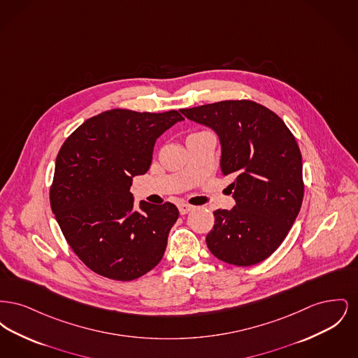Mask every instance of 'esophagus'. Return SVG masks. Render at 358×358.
Listing matches in <instances>:
<instances>
[{
  "label": "esophagus",
  "mask_w": 358,
  "mask_h": 358,
  "mask_svg": "<svg viewBox=\"0 0 358 358\" xmlns=\"http://www.w3.org/2000/svg\"><path fill=\"white\" fill-rule=\"evenodd\" d=\"M193 209V206L192 205L189 204H180L178 205V210H180V213L181 215H187V213H189L190 210Z\"/></svg>",
  "instance_id": "obj_1"
}]
</instances>
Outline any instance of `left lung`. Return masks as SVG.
Here are the masks:
<instances>
[{"label":"left lung","mask_w":358,"mask_h":358,"mask_svg":"<svg viewBox=\"0 0 358 358\" xmlns=\"http://www.w3.org/2000/svg\"><path fill=\"white\" fill-rule=\"evenodd\" d=\"M180 111L217 134L222 174L232 178L236 205L213 212L209 251L235 266L263 262L287 236L303 200L302 155L295 138L275 113L251 101Z\"/></svg>","instance_id":"obj_1"}]
</instances>
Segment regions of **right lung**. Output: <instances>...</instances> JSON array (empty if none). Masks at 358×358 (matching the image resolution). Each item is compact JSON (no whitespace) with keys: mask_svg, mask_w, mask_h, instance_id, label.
Here are the masks:
<instances>
[{"mask_svg":"<svg viewBox=\"0 0 358 358\" xmlns=\"http://www.w3.org/2000/svg\"><path fill=\"white\" fill-rule=\"evenodd\" d=\"M184 118L168 113L110 110L80 124L56 158L52 212L73 252L94 273L134 280L165 254L178 209L134 204L130 187L149 171L155 141Z\"/></svg>","mask_w":358,"mask_h":358,"instance_id":"obj_1","label":"right lung"}]
</instances>
